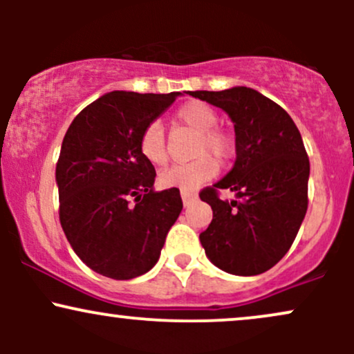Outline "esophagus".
Wrapping results in <instances>:
<instances>
[{"label":"esophagus","instance_id":"esophagus-1","mask_svg":"<svg viewBox=\"0 0 354 354\" xmlns=\"http://www.w3.org/2000/svg\"><path fill=\"white\" fill-rule=\"evenodd\" d=\"M181 200H183V205L188 206L191 201L196 200V193H193V191L189 189H181Z\"/></svg>","mask_w":354,"mask_h":354}]
</instances>
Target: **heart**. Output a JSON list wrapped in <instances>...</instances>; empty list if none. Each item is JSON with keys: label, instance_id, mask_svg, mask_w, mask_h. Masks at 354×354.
<instances>
[{"label": "heart", "instance_id": "heart-1", "mask_svg": "<svg viewBox=\"0 0 354 354\" xmlns=\"http://www.w3.org/2000/svg\"><path fill=\"white\" fill-rule=\"evenodd\" d=\"M176 118L181 123L200 133L196 143V154H201L189 163H178L163 169L158 176L161 188L196 189L218 171V163L213 156L203 153H211L216 158H226L233 149V140L226 131L216 128L218 115L208 104L200 101H189L178 108ZM141 154L151 165H163L166 161V140L165 128L161 121L154 120L145 126L140 138Z\"/></svg>", "mask_w": 354, "mask_h": 354}]
</instances>
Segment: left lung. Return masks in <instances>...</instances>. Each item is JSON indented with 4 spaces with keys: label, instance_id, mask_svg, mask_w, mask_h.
<instances>
[{
    "label": "left lung",
    "instance_id": "1",
    "mask_svg": "<svg viewBox=\"0 0 354 354\" xmlns=\"http://www.w3.org/2000/svg\"><path fill=\"white\" fill-rule=\"evenodd\" d=\"M221 108L236 136L231 171L200 198L213 209L200 241L208 259L230 274L254 276L273 268L293 245L308 209L310 160L295 121L274 101L246 86L189 91ZM231 189L239 201H219Z\"/></svg>",
    "mask_w": 354,
    "mask_h": 354
}]
</instances>
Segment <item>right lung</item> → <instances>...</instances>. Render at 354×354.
<instances>
[{
    "instance_id": "add662e5",
    "label": "right lung",
    "mask_w": 354,
    "mask_h": 354,
    "mask_svg": "<svg viewBox=\"0 0 354 354\" xmlns=\"http://www.w3.org/2000/svg\"><path fill=\"white\" fill-rule=\"evenodd\" d=\"M180 95L106 93L64 135L56 165L61 226L81 261L106 278L151 270L180 216V189H154L156 171L140 149L145 126Z\"/></svg>"
}]
</instances>
